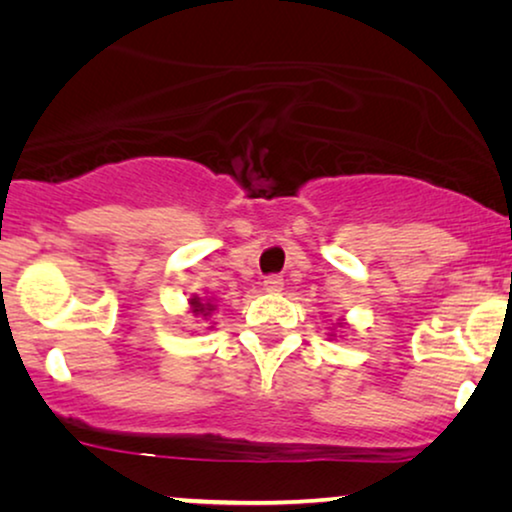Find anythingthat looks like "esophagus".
<instances>
[{"mask_svg": "<svg viewBox=\"0 0 512 512\" xmlns=\"http://www.w3.org/2000/svg\"><path fill=\"white\" fill-rule=\"evenodd\" d=\"M263 289L268 291V293H279V291L284 289V279L279 277V275H270V277H265Z\"/></svg>", "mask_w": 512, "mask_h": 512, "instance_id": "34e87169", "label": "esophagus"}]
</instances>
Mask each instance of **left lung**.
Returning a JSON list of instances; mask_svg holds the SVG:
<instances>
[{"label": "left lung", "mask_w": 512, "mask_h": 512, "mask_svg": "<svg viewBox=\"0 0 512 512\" xmlns=\"http://www.w3.org/2000/svg\"><path fill=\"white\" fill-rule=\"evenodd\" d=\"M345 324H347V321H345V319H340L338 324H335V326H340V328H342V326H345ZM335 326H333V331H335ZM331 335H333V333H331ZM333 338H335V335H333Z\"/></svg>", "instance_id": "left-lung-1"}]
</instances>
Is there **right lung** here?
Returning <instances> with one entry per match:
<instances>
[{"instance_id":"right-lung-1","label":"right lung","mask_w":512,"mask_h":512,"mask_svg":"<svg viewBox=\"0 0 512 512\" xmlns=\"http://www.w3.org/2000/svg\"><path fill=\"white\" fill-rule=\"evenodd\" d=\"M216 310V303L212 296H191L188 298V312L193 314V317H200V319H209L212 317V312Z\"/></svg>"}]
</instances>
